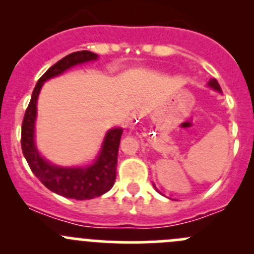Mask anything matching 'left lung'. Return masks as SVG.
I'll use <instances>...</instances> for the list:
<instances>
[{
	"mask_svg": "<svg viewBox=\"0 0 254 254\" xmlns=\"http://www.w3.org/2000/svg\"><path fill=\"white\" fill-rule=\"evenodd\" d=\"M209 86L211 87V88H214V89H216V91H219V92H221V88H220V86H219V83H217V81L215 78H211L209 81Z\"/></svg>",
	"mask_w": 254,
	"mask_h": 254,
	"instance_id": "left-lung-1",
	"label": "left lung"
}]
</instances>
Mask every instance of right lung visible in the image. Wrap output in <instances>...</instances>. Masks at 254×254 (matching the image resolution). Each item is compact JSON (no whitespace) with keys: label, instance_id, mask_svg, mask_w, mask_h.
<instances>
[{"label":"right lung","instance_id":"add662e5","mask_svg":"<svg viewBox=\"0 0 254 254\" xmlns=\"http://www.w3.org/2000/svg\"><path fill=\"white\" fill-rule=\"evenodd\" d=\"M98 55L91 51L82 50L68 54L59 60L55 65L38 79L32 93L28 108L22 123V145L23 155L35 177L54 193L65 198L86 200L101 196L111 190L115 182L118 151L123 130L119 127L109 130L106 135L101 153L92 166L83 168H64L47 162L34 145V122L37 118V99L43 83L51 77L60 75L64 71L86 61L96 60Z\"/></svg>","mask_w":254,"mask_h":254}]
</instances>
